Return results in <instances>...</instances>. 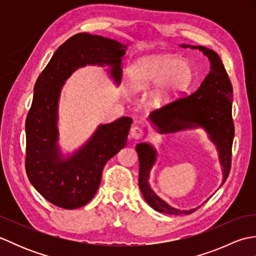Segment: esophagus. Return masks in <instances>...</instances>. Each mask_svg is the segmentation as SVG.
Masks as SVG:
<instances>
[{
	"label": "esophagus",
	"mask_w": 256,
	"mask_h": 256,
	"mask_svg": "<svg viewBox=\"0 0 256 256\" xmlns=\"http://www.w3.org/2000/svg\"><path fill=\"white\" fill-rule=\"evenodd\" d=\"M130 136L134 140H140L144 136V131L138 126H134L131 128V132H130Z\"/></svg>",
	"instance_id": "34e87169"
}]
</instances>
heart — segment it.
I'll list each match as a JSON object with an SVG mask.
<instances>
[{
	"label": "heart",
	"mask_w": 256,
	"mask_h": 256,
	"mask_svg": "<svg viewBox=\"0 0 256 256\" xmlns=\"http://www.w3.org/2000/svg\"><path fill=\"white\" fill-rule=\"evenodd\" d=\"M190 64L176 55L160 54L138 59L128 70L130 88L134 91L150 89L148 99L155 108L170 104L186 90L192 81Z\"/></svg>",
	"instance_id": "b5f03b06"
}]
</instances>
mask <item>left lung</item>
I'll use <instances>...</instances> for the list:
<instances>
[{"instance_id":"8db88e82","label":"left lung","mask_w":256,"mask_h":256,"mask_svg":"<svg viewBox=\"0 0 256 256\" xmlns=\"http://www.w3.org/2000/svg\"><path fill=\"white\" fill-rule=\"evenodd\" d=\"M179 46L202 52L210 62V72L194 94L153 111L150 114L148 120L160 134L202 128L218 150L222 167L221 184H224L230 172L231 150L234 138L231 81L216 52L204 46L186 44ZM136 152L140 162L138 186L145 201L152 208L167 214H189L199 208L197 206L189 210H180L174 208L160 198L150 184V175L157 160V150L152 144L144 142L136 145Z\"/></svg>"}]
</instances>
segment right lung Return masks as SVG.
<instances>
[{"label": "right lung", "instance_id": "1", "mask_svg": "<svg viewBox=\"0 0 256 256\" xmlns=\"http://www.w3.org/2000/svg\"><path fill=\"white\" fill-rule=\"evenodd\" d=\"M128 47L112 38L79 32L58 48L37 78L25 124L26 172L34 188L52 204L77 209L94 198L103 167L126 145L133 122L131 118L122 116L100 124L82 146L64 154L58 144L62 86L76 70L86 66H108V74L118 86Z\"/></svg>", "mask_w": 256, "mask_h": 256}]
</instances>
